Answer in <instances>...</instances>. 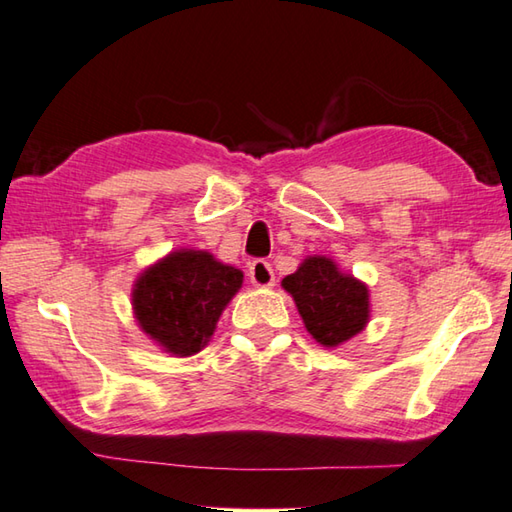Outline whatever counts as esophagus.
<instances>
[{"mask_svg":"<svg viewBox=\"0 0 512 512\" xmlns=\"http://www.w3.org/2000/svg\"><path fill=\"white\" fill-rule=\"evenodd\" d=\"M249 281H252L254 287H272L274 285V269L272 265L267 263V260H254V263H249Z\"/></svg>","mask_w":512,"mask_h":512,"instance_id":"1","label":"esophagus"}]
</instances>
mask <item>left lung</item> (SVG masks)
I'll return each mask as SVG.
<instances>
[{
  "mask_svg": "<svg viewBox=\"0 0 512 512\" xmlns=\"http://www.w3.org/2000/svg\"><path fill=\"white\" fill-rule=\"evenodd\" d=\"M281 285L318 345L339 347L370 323V287L343 272L330 256L303 258Z\"/></svg>",
  "mask_w": 512,
  "mask_h": 512,
  "instance_id": "left-lung-1",
  "label": "left lung"
}]
</instances>
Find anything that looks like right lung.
<instances>
[{"label": "right lung", "instance_id": "add662e5", "mask_svg": "<svg viewBox=\"0 0 512 512\" xmlns=\"http://www.w3.org/2000/svg\"><path fill=\"white\" fill-rule=\"evenodd\" d=\"M243 287V272L205 252L173 249L142 269L131 305L138 327L171 356H194L216 332L231 298Z\"/></svg>", "mask_w": 512, "mask_h": 512}]
</instances>
